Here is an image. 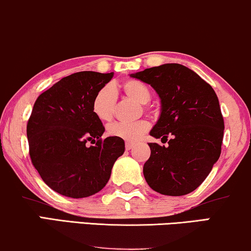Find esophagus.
<instances>
[{
    "label": "esophagus",
    "instance_id": "1",
    "mask_svg": "<svg viewBox=\"0 0 251 251\" xmlns=\"http://www.w3.org/2000/svg\"><path fill=\"white\" fill-rule=\"evenodd\" d=\"M133 146H134V145H133L132 143H126V151L132 150Z\"/></svg>",
    "mask_w": 251,
    "mask_h": 251
}]
</instances>
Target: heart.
<instances>
[{
    "instance_id": "heart-1",
    "label": "heart",
    "mask_w": 251,
    "mask_h": 251,
    "mask_svg": "<svg viewBox=\"0 0 251 251\" xmlns=\"http://www.w3.org/2000/svg\"><path fill=\"white\" fill-rule=\"evenodd\" d=\"M115 87L105 86L96 93L93 100V112L100 121H110L113 118L115 105H117V93ZM122 92L131 97L138 103L145 104L151 100V90L141 81L129 79L121 85ZM150 129V123L146 120L136 122H113L107 126V133L113 137L121 138L126 141H136L146 133Z\"/></svg>"
}]
</instances>
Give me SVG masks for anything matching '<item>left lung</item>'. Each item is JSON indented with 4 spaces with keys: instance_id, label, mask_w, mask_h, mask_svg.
I'll use <instances>...</instances> for the list:
<instances>
[{
    "instance_id": "obj_1",
    "label": "left lung",
    "mask_w": 251,
    "mask_h": 251,
    "mask_svg": "<svg viewBox=\"0 0 251 251\" xmlns=\"http://www.w3.org/2000/svg\"><path fill=\"white\" fill-rule=\"evenodd\" d=\"M131 77L158 94L162 112L151 136L168 141V146L148 144L151 157L144 165L148 186L166 196L190 194L221 155L224 120L215 92L196 72L177 63L145 69Z\"/></svg>"
}]
</instances>
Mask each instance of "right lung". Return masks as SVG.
Masks as SVG:
<instances>
[{"label":"right lung","instance_id":"1","mask_svg":"<svg viewBox=\"0 0 251 251\" xmlns=\"http://www.w3.org/2000/svg\"><path fill=\"white\" fill-rule=\"evenodd\" d=\"M112 77L113 72H75L35 101L27 123L29 155L43 181L57 194L95 195L125 152L121 138H101L105 128L93 112L94 97Z\"/></svg>","mask_w":251,"mask_h":251}]
</instances>
